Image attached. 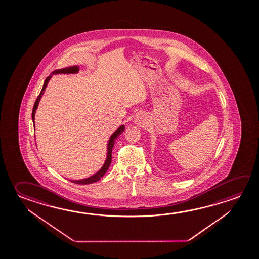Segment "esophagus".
Returning a JSON list of instances; mask_svg holds the SVG:
<instances>
[{
	"instance_id": "34e87169",
	"label": "esophagus",
	"mask_w": 259,
	"mask_h": 259,
	"mask_svg": "<svg viewBox=\"0 0 259 259\" xmlns=\"http://www.w3.org/2000/svg\"><path fill=\"white\" fill-rule=\"evenodd\" d=\"M135 123L136 124H138V125H144L146 123V119H145V116L143 114H140V115H136V117H135Z\"/></svg>"
}]
</instances>
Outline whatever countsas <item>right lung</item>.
<instances>
[{
  "label": "right lung",
  "mask_w": 259,
  "mask_h": 259,
  "mask_svg": "<svg viewBox=\"0 0 259 259\" xmlns=\"http://www.w3.org/2000/svg\"><path fill=\"white\" fill-rule=\"evenodd\" d=\"M78 71H79V67H78V66H72V67H68V68H61V69H56V70H54L53 72L51 73V75L48 76L47 78L45 79L44 84H43L42 89H41L40 93L38 95V98L36 99V101H35L34 103V106H33V109H32V115H32V122H33V124H34V127L35 113H36V110H37V108H38V103L40 101L43 93H44V90L47 88L48 83H49V81L51 79L52 75H58V74H76V73H78ZM124 129H125V126L123 124V125L119 126V127L112 134V136H110V138H109V140H108V143H107V148H106L107 149V152H106V161L104 162L102 167L100 168V170L97 171V172L93 174V175L89 176L88 178L82 179V180H70V182L76 183V184H90V183H96V182H98L100 179L102 178L103 176L106 174V170H108V168H109V166H110L111 161H112V150H113V147H114L115 140H116L119 136H120V135L124 131Z\"/></svg>",
  "instance_id": "right-lung-1"
}]
</instances>
